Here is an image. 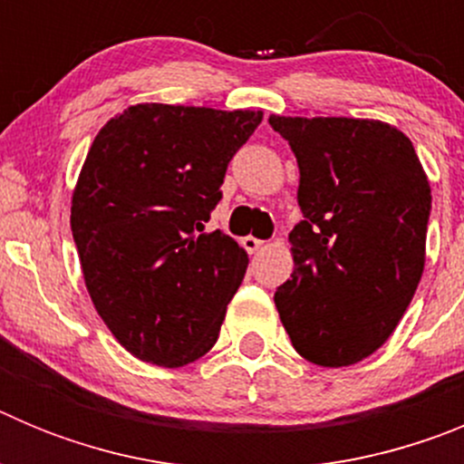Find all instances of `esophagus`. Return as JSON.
<instances>
[{
    "instance_id": "obj_1",
    "label": "esophagus",
    "mask_w": 464,
    "mask_h": 464,
    "mask_svg": "<svg viewBox=\"0 0 464 464\" xmlns=\"http://www.w3.org/2000/svg\"><path fill=\"white\" fill-rule=\"evenodd\" d=\"M241 246L253 256V253H257L260 248H265V241L256 239V237H244V239H241Z\"/></svg>"
}]
</instances>
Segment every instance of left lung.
Listing matches in <instances>:
<instances>
[{
    "mask_svg": "<svg viewBox=\"0 0 464 464\" xmlns=\"http://www.w3.org/2000/svg\"><path fill=\"white\" fill-rule=\"evenodd\" d=\"M297 158L295 269L274 293L295 351L346 367L391 337L423 276L432 195L409 137L381 121L269 116Z\"/></svg>",
    "mask_w": 464,
    "mask_h": 464,
    "instance_id": "1",
    "label": "left lung"
}]
</instances>
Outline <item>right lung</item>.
<instances>
[{"mask_svg":"<svg viewBox=\"0 0 464 464\" xmlns=\"http://www.w3.org/2000/svg\"><path fill=\"white\" fill-rule=\"evenodd\" d=\"M262 111L137 104L94 137L72 199V232L92 304L150 364L208 353L248 256L204 225L229 160Z\"/></svg>","mask_w":464,"mask_h":464,"instance_id":"add662e5","label":"right lung"}]
</instances>
